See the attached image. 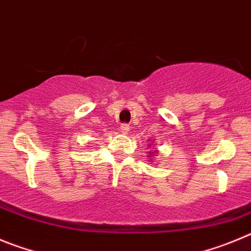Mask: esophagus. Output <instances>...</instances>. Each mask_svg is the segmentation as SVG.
I'll use <instances>...</instances> for the list:
<instances>
[{
    "instance_id": "34e87169",
    "label": "esophagus",
    "mask_w": 251,
    "mask_h": 251,
    "mask_svg": "<svg viewBox=\"0 0 251 251\" xmlns=\"http://www.w3.org/2000/svg\"><path fill=\"white\" fill-rule=\"evenodd\" d=\"M128 130H130V126L126 125V124H124V125H121V127H120V132H121V134L126 135V134H127V132H128Z\"/></svg>"
}]
</instances>
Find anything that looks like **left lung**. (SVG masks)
<instances>
[{
    "label": "left lung",
    "instance_id": "8db88e82",
    "mask_svg": "<svg viewBox=\"0 0 251 251\" xmlns=\"http://www.w3.org/2000/svg\"><path fill=\"white\" fill-rule=\"evenodd\" d=\"M149 145H151V144H149ZM149 153H151V156H155V153H157V150H151Z\"/></svg>",
    "mask_w": 251,
    "mask_h": 251
}]
</instances>
